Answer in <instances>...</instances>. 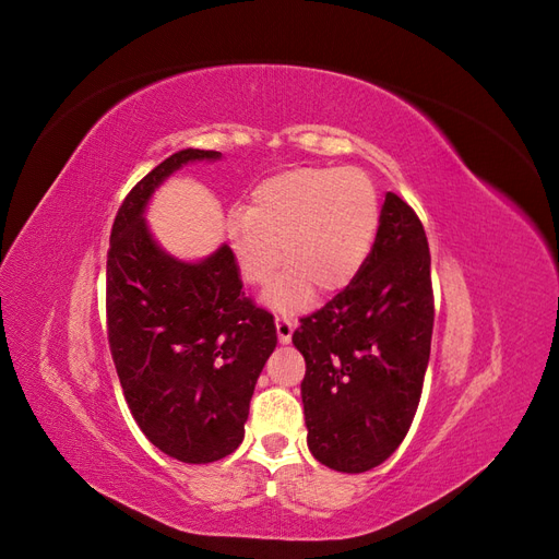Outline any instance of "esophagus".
Wrapping results in <instances>:
<instances>
[{
    "mask_svg": "<svg viewBox=\"0 0 559 559\" xmlns=\"http://www.w3.org/2000/svg\"><path fill=\"white\" fill-rule=\"evenodd\" d=\"M275 326H277V337L282 345H289L292 343V335H294V321L286 317V314H277L275 317Z\"/></svg>",
    "mask_w": 559,
    "mask_h": 559,
    "instance_id": "1",
    "label": "esophagus"
}]
</instances>
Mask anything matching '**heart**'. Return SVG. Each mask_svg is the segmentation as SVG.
<instances>
[{
	"instance_id": "heart-1",
	"label": "heart",
	"mask_w": 559,
	"mask_h": 559,
	"mask_svg": "<svg viewBox=\"0 0 559 559\" xmlns=\"http://www.w3.org/2000/svg\"><path fill=\"white\" fill-rule=\"evenodd\" d=\"M380 226L373 179L357 167H298L261 181L247 210L226 222L228 247L247 284L267 286L277 310H298L312 296L337 294L361 273ZM283 251H278V247Z\"/></svg>"
}]
</instances>
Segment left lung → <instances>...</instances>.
<instances>
[{
	"mask_svg": "<svg viewBox=\"0 0 559 559\" xmlns=\"http://www.w3.org/2000/svg\"><path fill=\"white\" fill-rule=\"evenodd\" d=\"M431 331L427 235L408 202L386 193L361 273L292 337L306 357L300 396L317 462L364 473L392 456L413 425Z\"/></svg>",
	"mask_w": 559,
	"mask_h": 559,
	"instance_id": "8db88e82",
	"label": "left lung"
}]
</instances>
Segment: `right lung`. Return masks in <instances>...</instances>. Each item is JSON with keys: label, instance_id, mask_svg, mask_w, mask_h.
Listing matches in <instances>:
<instances>
[{"label": "right lung", "instance_id": "add662e5", "mask_svg": "<svg viewBox=\"0 0 559 559\" xmlns=\"http://www.w3.org/2000/svg\"><path fill=\"white\" fill-rule=\"evenodd\" d=\"M218 158L183 148L154 167L118 210L107 257L109 347L128 408L148 441L183 464L240 448L253 386L277 345L275 319L245 296L226 242L183 261L144 218L183 165Z\"/></svg>", "mask_w": 559, "mask_h": 559}]
</instances>
